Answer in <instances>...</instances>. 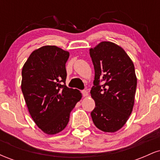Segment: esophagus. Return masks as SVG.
<instances>
[{
    "label": "esophagus",
    "instance_id": "1",
    "mask_svg": "<svg viewBox=\"0 0 160 160\" xmlns=\"http://www.w3.org/2000/svg\"><path fill=\"white\" fill-rule=\"evenodd\" d=\"M82 96H83V97L87 96V95H88L87 90H85V89H84V90H82Z\"/></svg>",
    "mask_w": 160,
    "mask_h": 160
}]
</instances>
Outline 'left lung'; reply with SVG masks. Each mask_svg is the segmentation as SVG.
<instances>
[{"instance_id":"8db88e82","label":"left lung","mask_w":160,"mask_h":160,"mask_svg":"<svg viewBox=\"0 0 160 160\" xmlns=\"http://www.w3.org/2000/svg\"><path fill=\"white\" fill-rule=\"evenodd\" d=\"M89 54L95 69L92 119L100 130L114 132L132 111L137 86L135 67L123 49L111 42H102L89 49Z\"/></svg>"}]
</instances>
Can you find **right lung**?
I'll use <instances>...</instances> for the list:
<instances>
[{
  "label": "right lung",
  "mask_w": 160,
  "mask_h": 160,
  "mask_svg": "<svg viewBox=\"0 0 160 160\" xmlns=\"http://www.w3.org/2000/svg\"><path fill=\"white\" fill-rule=\"evenodd\" d=\"M69 52L56 46L36 49L22 71V91L33 120L43 132L54 135L68 123L70 113L81 99L78 89L65 85Z\"/></svg>",
  "instance_id": "1"
}]
</instances>
